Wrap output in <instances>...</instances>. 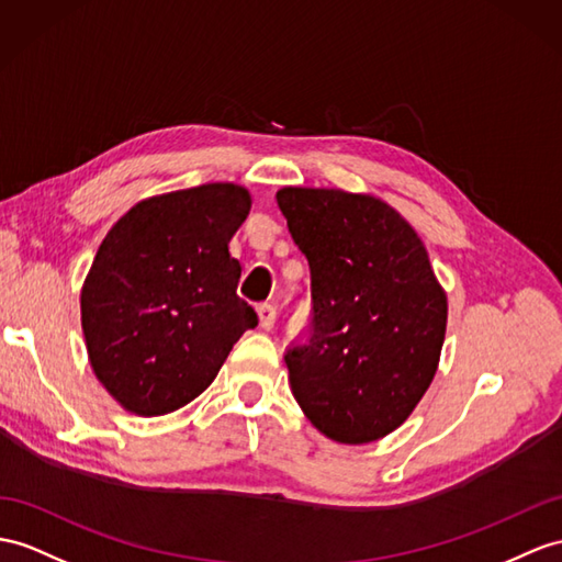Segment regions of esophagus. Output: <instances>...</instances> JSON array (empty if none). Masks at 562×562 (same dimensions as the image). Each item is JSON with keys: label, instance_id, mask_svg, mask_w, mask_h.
<instances>
[{"label": "esophagus", "instance_id": "esophagus-1", "mask_svg": "<svg viewBox=\"0 0 562 562\" xmlns=\"http://www.w3.org/2000/svg\"><path fill=\"white\" fill-rule=\"evenodd\" d=\"M257 314H259V326H262L265 331H271L273 322H277V310H273L271 305H259Z\"/></svg>", "mask_w": 562, "mask_h": 562}]
</instances>
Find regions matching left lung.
Listing matches in <instances>:
<instances>
[{
	"mask_svg": "<svg viewBox=\"0 0 562 562\" xmlns=\"http://www.w3.org/2000/svg\"><path fill=\"white\" fill-rule=\"evenodd\" d=\"M277 202L312 279L307 340L283 355L295 401L328 439L376 441L431 384L446 291L415 228L384 200L289 186Z\"/></svg>",
	"mask_w": 562,
	"mask_h": 562,
	"instance_id": "obj_1",
	"label": "left lung"
}]
</instances>
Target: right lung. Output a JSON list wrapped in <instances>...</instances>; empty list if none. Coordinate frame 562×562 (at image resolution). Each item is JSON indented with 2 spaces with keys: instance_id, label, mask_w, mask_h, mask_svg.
Here are the masks:
<instances>
[{
  "instance_id": "obj_1",
  "label": "right lung",
  "mask_w": 562,
  "mask_h": 562,
  "mask_svg": "<svg viewBox=\"0 0 562 562\" xmlns=\"http://www.w3.org/2000/svg\"><path fill=\"white\" fill-rule=\"evenodd\" d=\"M250 204L243 186L204 183L138 202L104 236L80 324L92 372L123 409L157 417L188 405L257 326L228 252Z\"/></svg>"
}]
</instances>
